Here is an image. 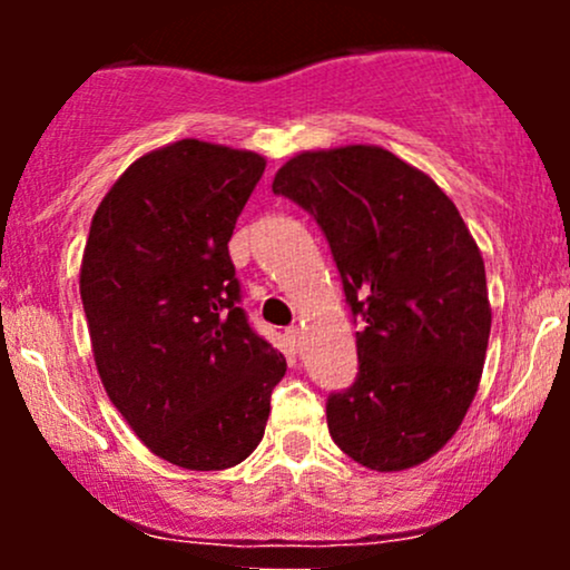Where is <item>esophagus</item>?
Segmentation results:
<instances>
[{
  "label": "esophagus",
  "mask_w": 570,
  "mask_h": 570,
  "mask_svg": "<svg viewBox=\"0 0 570 570\" xmlns=\"http://www.w3.org/2000/svg\"><path fill=\"white\" fill-rule=\"evenodd\" d=\"M286 340H289L292 351L299 353V351H303V343H305V332L299 330V326H289V330H286Z\"/></svg>",
  "instance_id": "34e87169"
}]
</instances>
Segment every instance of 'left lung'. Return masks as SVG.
Returning a JSON list of instances; mask_svg holds the SVG:
<instances>
[{"instance_id": "8db88e82", "label": "left lung", "mask_w": 570, "mask_h": 570, "mask_svg": "<svg viewBox=\"0 0 570 570\" xmlns=\"http://www.w3.org/2000/svg\"><path fill=\"white\" fill-rule=\"evenodd\" d=\"M273 193L318 222L353 316L358 375L326 402L345 455L404 472L453 440L485 364V263L429 174L375 144L299 153Z\"/></svg>"}]
</instances>
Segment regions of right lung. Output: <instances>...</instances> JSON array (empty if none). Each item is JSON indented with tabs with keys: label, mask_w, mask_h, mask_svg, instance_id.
<instances>
[{
	"label": "right lung",
	"mask_w": 570,
	"mask_h": 570,
	"mask_svg": "<svg viewBox=\"0 0 570 570\" xmlns=\"http://www.w3.org/2000/svg\"><path fill=\"white\" fill-rule=\"evenodd\" d=\"M265 158L181 139L141 155L98 203L80 294L98 377L134 434L174 466L254 453L286 358L246 322L227 252Z\"/></svg>",
	"instance_id": "1"
}]
</instances>
